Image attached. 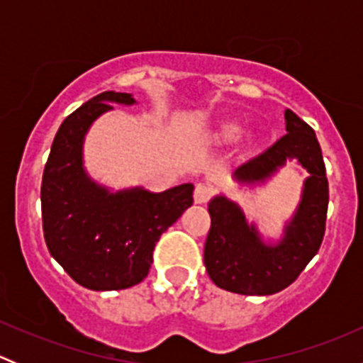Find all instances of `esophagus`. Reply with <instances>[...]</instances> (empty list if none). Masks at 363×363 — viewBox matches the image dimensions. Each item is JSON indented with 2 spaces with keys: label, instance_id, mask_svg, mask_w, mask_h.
Returning <instances> with one entry per match:
<instances>
[{
  "label": "esophagus",
  "instance_id": "34e87169",
  "mask_svg": "<svg viewBox=\"0 0 363 363\" xmlns=\"http://www.w3.org/2000/svg\"><path fill=\"white\" fill-rule=\"evenodd\" d=\"M212 199V188L207 184H196L195 188V203H207Z\"/></svg>",
  "mask_w": 363,
  "mask_h": 363
}]
</instances>
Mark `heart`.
<instances>
[{
    "label": "heart",
    "mask_w": 363,
    "mask_h": 363,
    "mask_svg": "<svg viewBox=\"0 0 363 363\" xmlns=\"http://www.w3.org/2000/svg\"><path fill=\"white\" fill-rule=\"evenodd\" d=\"M237 133H239V130H237L235 126H225L221 131V137L225 138V140H230V138H235Z\"/></svg>",
    "instance_id": "1"
}]
</instances>
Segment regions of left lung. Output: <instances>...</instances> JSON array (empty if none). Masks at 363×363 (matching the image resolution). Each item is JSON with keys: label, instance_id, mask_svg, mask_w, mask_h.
I'll use <instances>...</instances> for the list:
<instances>
[{"label": "left lung", "instance_id": "8db88e82", "mask_svg": "<svg viewBox=\"0 0 363 363\" xmlns=\"http://www.w3.org/2000/svg\"><path fill=\"white\" fill-rule=\"evenodd\" d=\"M286 131L272 147L235 170L244 184L265 182L288 160H296L309 177L283 239L265 244L256 226L246 221L242 208L226 196L208 203L211 230L205 240L203 263L216 286L240 295H272L284 290L314 258L325 235L328 181L316 133L296 113L284 111Z\"/></svg>", "mask_w": 363, "mask_h": 363}]
</instances>
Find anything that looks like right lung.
I'll return each mask as SVG.
<instances>
[{
  "label": "right lung",
  "mask_w": 363,
  "mask_h": 363,
  "mask_svg": "<svg viewBox=\"0 0 363 363\" xmlns=\"http://www.w3.org/2000/svg\"><path fill=\"white\" fill-rule=\"evenodd\" d=\"M111 104L133 105L128 93L105 91L69 113L54 137L42 177L43 237L52 258L87 290L131 288L147 277L161 233L193 203V184L163 193H111L84 170L91 124Z\"/></svg>",
  "instance_id": "obj_1"
}]
</instances>
